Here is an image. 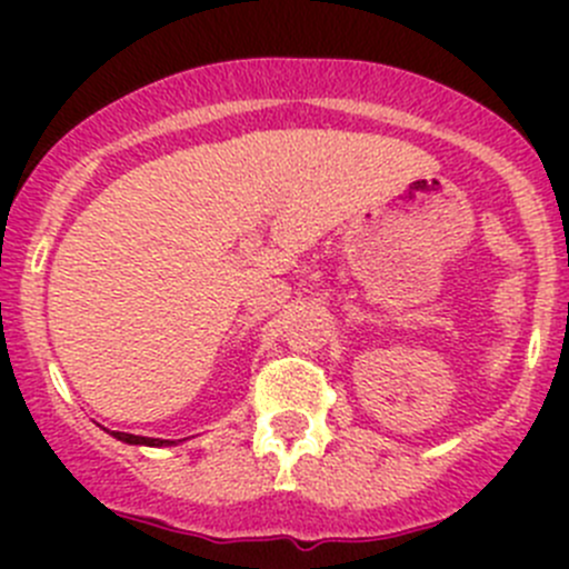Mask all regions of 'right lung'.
Returning <instances> with one entry per match:
<instances>
[{"label":"right lung","mask_w":569,"mask_h":569,"mask_svg":"<svg viewBox=\"0 0 569 569\" xmlns=\"http://www.w3.org/2000/svg\"><path fill=\"white\" fill-rule=\"evenodd\" d=\"M112 438L123 440L129 446H176V440H159V438H142V435H129V432H109Z\"/></svg>","instance_id":"right-lung-1"}]
</instances>
